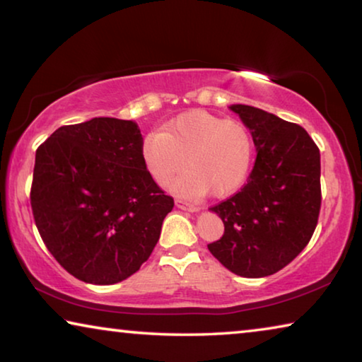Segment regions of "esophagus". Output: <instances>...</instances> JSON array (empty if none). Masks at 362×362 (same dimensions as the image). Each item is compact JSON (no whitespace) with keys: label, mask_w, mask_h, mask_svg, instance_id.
Masks as SVG:
<instances>
[{"label":"esophagus","mask_w":362,"mask_h":362,"mask_svg":"<svg viewBox=\"0 0 362 362\" xmlns=\"http://www.w3.org/2000/svg\"><path fill=\"white\" fill-rule=\"evenodd\" d=\"M175 206L179 207L182 211H187V212H199V207H196L189 203H185V201H180V199H175Z\"/></svg>","instance_id":"esophagus-1"}]
</instances>
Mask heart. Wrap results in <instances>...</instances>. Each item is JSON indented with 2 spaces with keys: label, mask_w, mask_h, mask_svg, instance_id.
I'll return each instance as SVG.
<instances>
[{
  "label": "heart",
  "mask_w": 362,
  "mask_h": 362,
  "mask_svg": "<svg viewBox=\"0 0 362 362\" xmlns=\"http://www.w3.org/2000/svg\"><path fill=\"white\" fill-rule=\"evenodd\" d=\"M140 156L156 182H166L175 194L226 196L246 182L254 158L250 132L241 122L223 121L204 110H192L146 136Z\"/></svg>",
  "instance_id": "1"
}]
</instances>
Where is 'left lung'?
Instances as JSON below:
<instances>
[{
  "mask_svg": "<svg viewBox=\"0 0 362 362\" xmlns=\"http://www.w3.org/2000/svg\"><path fill=\"white\" fill-rule=\"evenodd\" d=\"M252 134L257 159L246 185L209 211L225 233L211 254L243 278L269 276L302 252L321 207L320 150L303 127L260 108L230 105Z\"/></svg>",
  "mask_w": 362,
  "mask_h": 362,
  "instance_id": "1",
  "label": "left lung"
}]
</instances>
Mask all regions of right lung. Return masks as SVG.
Masks as SVG:
<instances>
[{
    "mask_svg": "<svg viewBox=\"0 0 362 362\" xmlns=\"http://www.w3.org/2000/svg\"><path fill=\"white\" fill-rule=\"evenodd\" d=\"M137 122L93 118L62 126L35 156L32 209L49 252L73 276L108 286L148 260L174 199L140 156Z\"/></svg>",
    "mask_w": 362,
    "mask_h": 362,
    "instance_id": "add662e5",
    "label": "right lung"
}]
</instances>
